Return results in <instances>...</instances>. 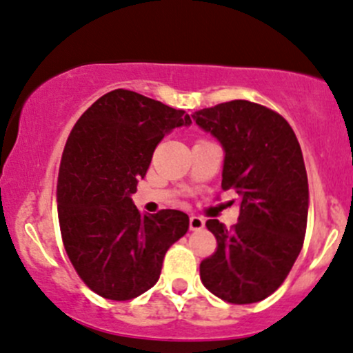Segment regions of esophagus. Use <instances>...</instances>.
<instances>
[{
	"label": "esophagus",
	"mask_w": 353,
	"mask_h": 353,
	"mask_svg": "<svg viewBox=\"0 0 353 353\" xmlns=\"http://www.w3.org/2000/svg\"><path fill=\"white\" fill-rule=\"evenodd\" d=\"M205 225V221L201 217H198V215H191L190 217V229L191 231H198V229H201Z\"/></svg>",
	"instance_id": "esophagus-1"
}]
</instances>
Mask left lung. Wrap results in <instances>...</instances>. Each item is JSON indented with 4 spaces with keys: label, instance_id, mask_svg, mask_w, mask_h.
Instances as JSON below:
<instances>
[{
    "label": "left lung",
    "instance_id": "1",
    "mask_svg": "<svg viewBox=\"0 0 353 353\" xmlns=\"http://www.w3.org/2000/svg\"><path fill=\"white\" fill-rule=\"evenodd\" d=\"M193 119L224 146L222 190L241 200L231 229L207 221L217 248L201 260V283L234 305L260 302L283 285L303 246L309 183L302 148L278 112L252 101H225Z\"/></svg>",
    "mask_w": 353,
    "mask_h": 353
}]
</instances>
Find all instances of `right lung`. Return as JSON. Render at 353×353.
Wrapping results in <instances>:
<instances>
[{
  "mask_svg": "<svg viewBox=\"0 0 353 353\" xmlns=\"http://www.w3.org/2000/svg\"><path fill=\"white\" fill-rule=\"evenodd\" d=\"M190 124L184 110L128 90L103 94L75 122L58 170V222L70 263L97 295L125 302L145 293L186 234L184 212L141 215L131 194L163 136Z\"/></svg>",
  "mask_w": 353,
  "mask_h": 353,
  "instance_id": "add662e5",
  "label": "right lung"
}]
</instances>
